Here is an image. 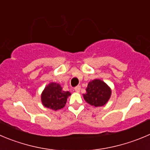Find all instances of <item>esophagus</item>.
<instances>
[{"instance_id": "34e87169", "label": "esophagus", "mask_w": 150, "mask_h": 150, "mask_svg": "<svg viewBox=\"0 0 150 150\" xmlns=\"http://www.w3.org/2000/svg\"><path fill=\"white\" fill-rule=\"evenodd\" d=\"M80 89H81V87L79 86H76V88H74V90H75V91H76V92H77V93H79V91H80Z\"/></svg>"}]
</instances>
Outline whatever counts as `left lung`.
Wrapping results in <instances>:
<instances>
[{
	"label": "left lung",
	"instance_id": "left-lung-1",
	"mask_svg": "<svg viewBox=\"0 0 150 150\" xmlns=\"http://www.w3.org/2000/svg\"><path fill=\"white\" fill-rule=\"evenodd\" d=\"M111 88L101 79H95L88 83L83 98L87 103L93 107L106 105L111 96Z\"/></svg>",
	"mask_w": 150,
	"mask_h": 150
}]
</instances>
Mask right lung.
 I'll list each match as a JSON object with an SVG mask.
<instances>
[{"label": "right lung", "mask_w": 150, "mask_h": 150, "mask_svg": "<svg viewBox=\"0 0 150 150\" xmlns=\"http://www.w3.org/2000/svg\"><path fill=\"white\" fill-rule=\"evenodd\" d=\"M69 91H65L59 83L51 82L45 87L41 93V102L44 107L53 110H57L65 107Z\"/></svg>", "instance_id": "right-lung-1"}]
</instances>
